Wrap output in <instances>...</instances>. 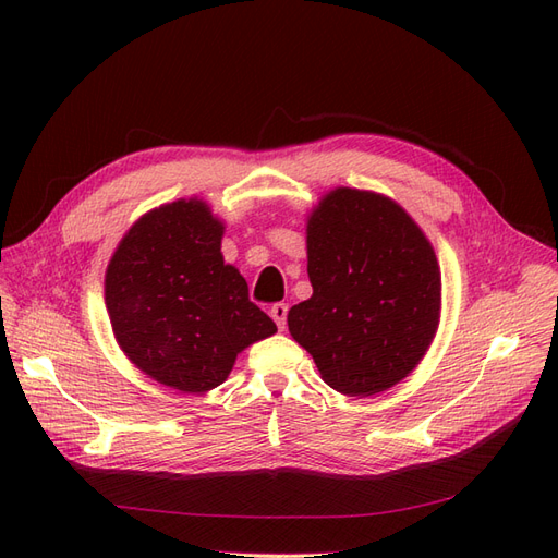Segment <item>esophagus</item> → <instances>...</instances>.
Returning a JSON list of instances; mask_svg holds the SVG:
<instances>
[{"mask_svg": "<svg viewBox=\"0 0 558 558\" xmlns=\"http://www.w3.org/2000/svg\"><path fill=\"white\" fill-rule=\"evenodd\" d=\"M269 316L275 318V324L279 330L286 328V316H289V305L286 302H275L272 307H269Z\"/></svg>", "mask_w": 558, "mask_h": 558, "instance_id": "34e87169", "label": "esophagus"}]
</instances>
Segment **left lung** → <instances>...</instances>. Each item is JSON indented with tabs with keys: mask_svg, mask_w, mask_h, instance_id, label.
<instances>
[{
	"mask_svg": "<svg viewBox=\"0 0 558 558\" xmlns=\"http://www.w3.org/2000/svg\"><path fill=\"white\" fill-rule=\"evenodd\" d=\"M307 272L314 293L291 307L289 330L335 391H386L424 359L440 318V267L393 199L328 193L307 226Z\"/></svg>",
	"mask_w": 558,
	"mask_h": 558,
	"instance_id": "1",
	"label": "left lung"
}]
</instances>
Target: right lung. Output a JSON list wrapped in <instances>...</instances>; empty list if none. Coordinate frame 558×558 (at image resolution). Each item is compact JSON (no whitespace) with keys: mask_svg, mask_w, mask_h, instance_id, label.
<instances>
[{"mask_svg":"<svg viewBox=\"0 0 558 558\" xmlns=\"http://www.w3.org/2000/svg\"><path fill=\"white\" fill-rule=\"evenodd\" d=\"M223 226L199 199L142 216L107 267L111 328L125 356L183 393L223 384L248 344L277 326L221 256Z\"/></svg>","mask_w":558,"mask_h":558,"instance_id":"1","label":"right lung"}]
</instances>
